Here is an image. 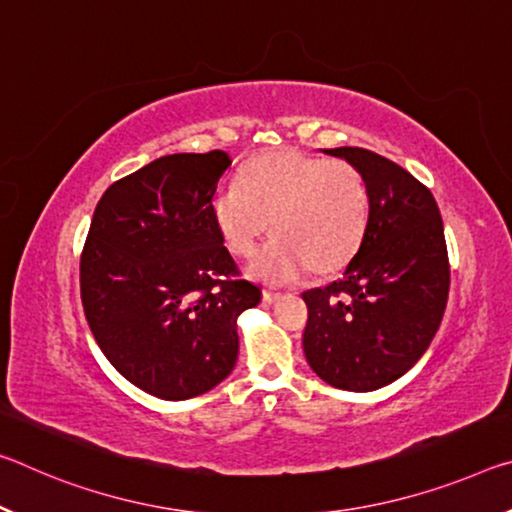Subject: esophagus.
<instances>
[{
	"mask_svg": "<svg viewBox=\"0 0 512 512\" xmlns=\"http://www.w3.org/2000/svg\"><path fill=\"white\" fill-rule=\"evenodd\" d=\"M262 298H264V303L273 305V303H278V300L282 298V294H278V291H264Z\"/></svg>",
	"mask_w": 512,
	"mask_h": 512,
	"instance_id": "1",
	"label": "esophagus"
}]
</instances>
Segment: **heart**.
<instances>
[{
    "label": "heart",
    "mask_w": 512,
    "mask_h": 512,
    "mask_svg": "<svg viewBox=\"0 0 512 512\" xmlns=\"http://www.w3.org/2000/svg\"><path fill=\"white\" fill-rule=\"evenodd\" d=\"M212 218L225 246L248 255L269 230L248 273L287 285L307 271H335L358 250L369 221V189L358 168L298 150L264 154L212 196Z\"/></svg>",
    "instance_id": "obj_1"
}]
</instances>
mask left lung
Instances as JSON below:
<instances>
[{
	"label": "left lung",
	"instance_id": "1",
	"mask_svg": "<svg viewBox=\"0 0 512 512\" xmlns=\"http://www.w3.org/2000/svg\"><path fill=\"white\" fill-rule=\"evenodd\" d=\"M360 170L369 221L342 275L307 289L303 351L328 385L373 392L410 371L431 346L449 298V257L433 193L364 148L323 150Z\"/></svg>",
	"mask_w": 512,
	"mask_h": 512
}]
</instances>
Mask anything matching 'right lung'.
I'll use <instances>...</instances> for the list:
<instances>
[{
	"mask_svg": "<svg viewBox=\"0 0 512 512\" xmlns=\"http://www.w3.org/2000/svg\"><path fill=\"white\" fill-rule=\"evenodd\" d=\"M225 152L168 154L111 184L81 253V303L97 346L129 383L193 399L230 376L237 319L262 300L212 218Z\"/></svg>",
	"mask_w": 512,
	"mask_h": 512,
	"instance_id": "right-lung-1",
	"label": "right lung"
}]
</instances>
